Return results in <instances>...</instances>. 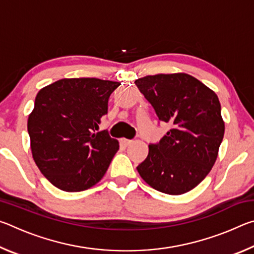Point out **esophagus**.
Wrapping results in <instances>:
<instances>
[{"label":"esophagus","instance_id":"34e87169","mask_svg":"<svg viewBox=\"0 0 254 254\" xmlns=\"http://www.w3.org/2000/svg\"><path fill=\"white\" fill-rule=\"evenodd\" d=\"M131 142H132V140L126 139V137H122V139H120V143H121L122 145H124V147H127V145L130 144Z\"/></svg>","mask_w":254,"mask_h":254}]
</instances>
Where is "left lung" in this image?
<instances>
[{
  "label": "left lung",
  "mask_w": 254,
  "mask_h": 254,
  "mask_svg": "<svg viewBox=\"0 0 254 254\" xmlns=\"http://www.w3.org/2000/svg\"><path fill=\"white\" fill-rule=\"evenodd\" d=\"M170 130L150 143L136 167L142 179L169 195L195 188L212 169L224 136L221 104L212 89L187 74H158L134 81Z\"/></svg>",
  "instance_id": "left-lung-1"
}]
</instances>
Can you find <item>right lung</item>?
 Returning a JSON list of instances; mask_svg holds the SVG:
<instances>
[{
	"mask_svg": "<svg viewBox=\"0 0 254 254\" xmlns=\"http://www.w3.org/2000/svg\"><path fill=\"white\" fill-rule=\"evenodd\" d=\"M120 85L98 78H64L37 94L28 119L32 157L54 186L81 191L105 175L119 142L107 130H95Z\"/></svg>",
	"mask_w": 254,
	"mask_h": 254,
	"instance_id": "1",
	"label": "right lung"
}]
</instances>
